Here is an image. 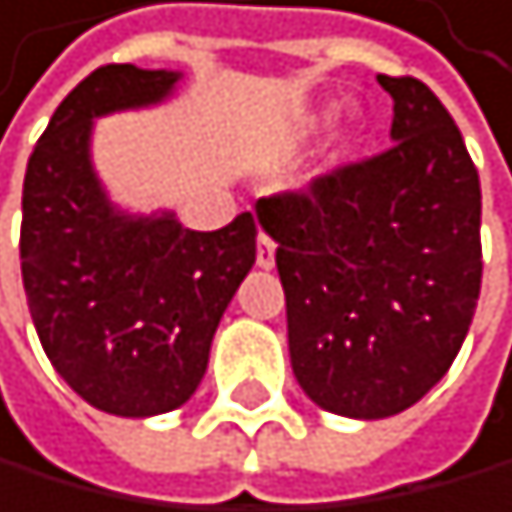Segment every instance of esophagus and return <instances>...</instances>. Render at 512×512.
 I'll return each mask as SVG.
<instances>
[{
  "instance_id": "obj_1",
  "label": "esophagus",
  "mask_w": 512,
  "mask_h": 512,
  "mask_svg": "<svg viewBox=\"0 0 512 512\" xmlns=\"http://www.w3.org/2000/svg\"><path fill=\"white\" fill-rule=\"evenodd\" d=\"M258 267H274V241L264 235H258Z\"/></svg>"
}]
</instances>
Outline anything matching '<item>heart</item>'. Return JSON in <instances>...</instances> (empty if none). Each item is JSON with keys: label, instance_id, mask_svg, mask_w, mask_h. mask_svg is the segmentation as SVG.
I'll use <instances>...</instances> for the list:
<instances>
[{"label": "heart", "instance_id": "obj_1", "mask_svg": "<svg viewBox=\"0 0 512 512\" xmlns=\"http://www.w3.org/2000/svg\"><path fill=\"white\" fill-rule=\"evenodd\" d=\"M326 120H330V110H320V114H313V117L307 120V127H303V133H313V130H320Z\"/></svg>", "mask_w": 512, "mask_h": 512}]
</instances>
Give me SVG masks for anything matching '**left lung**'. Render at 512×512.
Instances as JSON below:
<instances>
[{"label":"left lung","mask_w":512,"mask_h":512,"mask_svg":"<svg viewBox=\"0 0 512 512\" xmlns=\"http://www.w3.org/2000/svg\"><path fill=\"white\" fill-rule=\"evenodd\" d=\"M392 146L258 202L277 241L290 366L313 402L389 418L435 389L480 297V179L457 123L415 77L379 74Z\"/></svg>","instance_id":"obj_1"}]
</instances>
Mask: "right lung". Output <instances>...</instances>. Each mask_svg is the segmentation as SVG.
Returning a JSON list of instances; mask_svg holds the SVG:
<instances>
[{
  "label": "right lung",
  "instance_id": "add662e5",
  "mask_svg": "<svg viewBox=\"0 0 512 512\" xmlns=\"http://www.w3.org/2000/svg\"><path fill=\"white\" fill-rule=\"evenodd\" d=\"M179 71L104 64L58 104L22 189V284L58 376L100 412L163 415L189 402L212 336L258 254V218L218 231L127 215L91 166L94 117L166 100Z\"/></svg>",
  "mask_w": 512,
  "mask_h": 512
}]
</instances>
